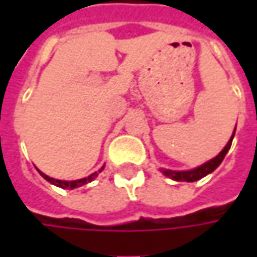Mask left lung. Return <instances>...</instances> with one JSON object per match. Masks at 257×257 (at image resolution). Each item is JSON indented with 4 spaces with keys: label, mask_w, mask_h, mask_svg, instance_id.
I'll return each mask as SVG.
<instances>
[{
    "label": "left lung",
    "mask_w": 257,
    "mask_h": 257,
    "mask_svg": "<svg viewBox=\"0 0 257 257\" xmlns=\"http://www.w3.org/2000/svg\"><path fill=\"white\" fill-rule=\"evenodd\" d=\"M234 130H236V128H234ZM233 136H234V133H233ZM233 136H232V139L229 140V143L226 144V147H224L222 152L217 154L214 159H212L210 162L202 164V166H199V167H196V169H193V170H189V172H172V170H163V173L167 176V177H170V179L176 180V182H196V180L202 179V177H204V176H207L209 173H212L214 169H217V166L222 163L223 159H224V156H226V153L229 152V149H230V146H232Z\"/></svg>",
    "instance_id": "left-lung-1"
}]
</instances>
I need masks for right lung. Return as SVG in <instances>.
<instances>
[{
  "label": "right lung",
  "instance_id": "add662e5",
  "mask_svg": "<svg viewBox=\"0 0 257 257\" xmlns=\"http://www.w3.org/2000/svg\"><path fill=\"white\" fill-rule=\"evenodd\" d=\"M104 167H101L100 170H98V173L103 170ZM98 173L95 172L93 173V174H90L88 177H84V179H80V180H73V182H65V180H57V179H53V177H48L47 174H44V173L40 172V174L44 177L47 182L53 183V184H55V186H58V187H61V189H74V187H80V186H83V184H87V183L93 182L94 179L98 176Z\"/></svg>",
  "mask_w": 257,
  "mask_h": 257
}]
</instances>
